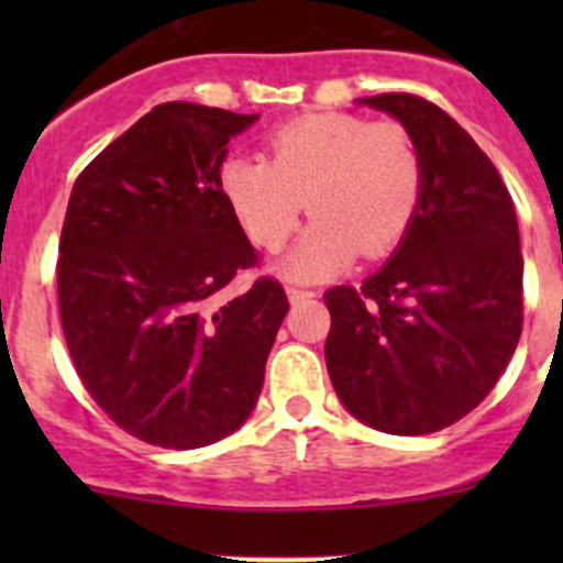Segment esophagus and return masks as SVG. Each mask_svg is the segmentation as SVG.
I'll return each mask as SVG.
<instances>
[{
  "instance_id": "obj_1",
  "label": "esophagus",
  "mask_w": 563,
  "mask_h": 563,
  "mask_svg": "<svg viewBox=\"0 0 563 563\" xmlns=\"http://www.w3.org/2000/svg\"><path fill=\"white\" fill-rule=\"evenodd\" d=\"M316 294L313 291H305V288H288V299H291V305H299V302H308V299H313Z\"/></svg>"
}]
</instances>
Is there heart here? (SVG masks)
I'll return each mask as SVG.
<instances>
[{"mask_svg":"<svg viewBox=\"0 0 563 563\" xmlns=\"http://www.w3.org/2000/svg\"><path fill=\"white\" fill-rule=\"evenodd\" d=\"M269 161L229 155L218 187L247 240L280 250L305 212L313 225L283 261L294 280H323L356 258H384L406 240L422 201L424 166L400 122L308 113L266 139Z\"/></svg>","mask_w":563,"mask_h":563,"instance_id":"1","label":"heart"}]
</instances>
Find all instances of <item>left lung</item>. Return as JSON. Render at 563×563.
<instances>
[{"label":"left lung","instance_id":"obj_1","mask_svg":"<svg viewBox=\"0 0 563 563\" xmlns=\"http://www.w3.org/2000/svg\"><path fill=\"white\" fill-rule=\"evenodd\" d=\"M413 135L424 187L406 240L362 288L323 294L327 371L360 422L391 435L444 430L507 371L523 329L515 203L490 157L439 106L362 98Z\"/></svg>","mask_w":563,"mask_h":563}]
</instances>
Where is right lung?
Returning a JSON list of instances; mask_svg holds the SVG:
<instances>
[{
	"instance_id": "1",
	"label": "right lung",
	"mask_w": 563,
	"mask_h": 563,
	"mask_svg": "<svg viewBox=\"0 0 563 563\" xmlns=\"http://www.w3.org/2000/svg\"><path fill=\"white\" fill-rule=\"evenodd\" d=\"M258 113L163 103L76 179L56 264L62 332L92 400L135 439L214 444L255 408L286 291L258 264L218 187L229 141Z\"/></svg>"
}]
</instances>
